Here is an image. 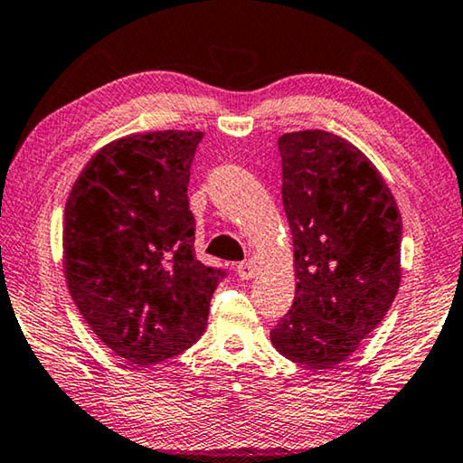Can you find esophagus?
Returning <instances> with one entry per match:
<instances>
[{"label": "esophagus", "mask_w": 463, "mask_h": 463, "mask_svg": "<svg viewBox=\"0 0 463 463\" xmlns=\"http://www.w3.org/2000/svg\"><path fill=\"white\" fill-rule=\"evenodd\" d=\"M255 273H257V265L253 261H242V263L237 265V276L241 279L255 278Z\"/></svg>", "instance_id": "esophagus-1"}]
</instances>
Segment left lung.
<instances>
[{
    "label": "left lung",
    "mask_w": 463,
    "mask_h": 463,
    "mask_svg": "<svg viewBox=\"0 0 463 463\" xmlns=\"http://www.w3.org/2000/svg\"><path fill=\"white\" fill-rule=\"evenodd\" d=\"M292 231L296 298L271 328L289 362L328 370L354 355L401 288L402 216L355 145L326 130L278 138Z\"/></svg>",
    "instance_id": "obj_1"
}]
</instances>
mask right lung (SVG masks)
<instances>
[{
	"instance_id": "obj_1",
	"label": "right lung",
	"mask_w": 463,
	"mask_h": 463,
	"mask_svg": "<svg viewBox=\"0 0 463 463\" xmlns=\"http://www.w3.org/2000/svg\"><path fill=\"white\" fill-rule=\"evenodd\" d=\"M202 137L155 130L116 138L69 192L67 288L98 339L128 364L153 365L190 349L224 278L194 253L187 184Z\"/></svg>"
}]
</instances>
